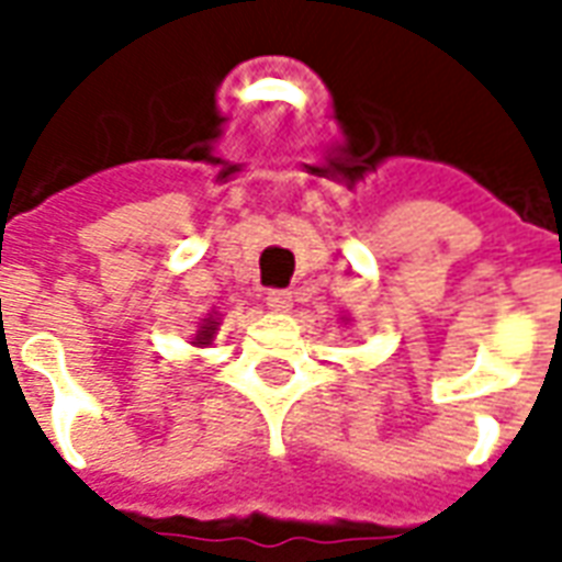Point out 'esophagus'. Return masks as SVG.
Listing matches in <instances>:
<instances>
[{
	"label": "esophagus",
	"mask_w": 562,
	"mask_h": 562,
	"mask_svg": "<svg viewBox=\"0 0 562 562\" xmlns=\"http://www.w3.org/2000/svg\"><path fill=\"white\" fill-rule=\"evenodd\" d=\"M294 304L292 292H282V289H277V292H268V306L273 310V313H289Z\"/></svg>",
	"instance_id": "1"
}]
</instances>
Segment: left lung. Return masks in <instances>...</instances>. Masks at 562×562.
Returning a JSON list of instances; mask_svg holds the SVG:
<instances>
[{"mask_svg":"<svg viewBox=\"0 0 562 562\" xmlns=\"http://www.w3.org/2000/svg\"><path fill=\"white\" fill-rule=\"evenodd\" d=\"M346 322H349V318H346Z\"/></svg>","mask_w":562,"mask_h":562,"instance_id":"obj_1","label":"left lung"}]
</instances>
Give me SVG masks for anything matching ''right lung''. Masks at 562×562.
I'll return each mask as SVG.
<instances>
[{
    "label": "right lung",
    "instance_id": "obj_1",
    "mask_svg": "<svg viewBox=\"0 0 562 562\" xmlns=\"http://www.w3.org/2000/svg\"><path fill=\"white\" fill-rule=\"evenodd\" d=\"M220 313L213 310V313H207V316L198 322L195 328V337H192V346H198V349H207L210 342H213V337H216V330H220Z\"/></svg>",
    "mask_w": 562,
    "mask_h": 562
}]
</instances>
